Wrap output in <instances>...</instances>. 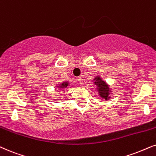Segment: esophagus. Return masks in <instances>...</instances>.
<instances>
[{
    "mask_svg": "<svg viewBox=\"0 0 156 156\" xmlns=\"http://www.w3.org/2000/svg\"><path fill=\"white\" fill-rule=\"evenodd\" d=\"M77 80H78V82H80V84H82L83 82H83V79L82 77H78Z\"/></svg>",
    "mask_w": 156,
    "mask_h": 156,
    "instance_id": "esophagus-1",
    "label": "esophagus"
}]
</instances>
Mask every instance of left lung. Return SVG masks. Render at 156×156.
Wrapping results in <instances>:
<instances>
[{
  "instance_id": "1",
  "label": "left lung",
  "mask_w": 156,
  "mask_h": 156,
  "mask_svg": "<svg viewBox=\"0 0 156 156\" xmlns=\"http://www.w3.org/2000/svg\"><path fill=\"white\" fill-rule=\"evenodd\" d=\"M94 85L96 86V89L98 90L99 95L101 97V98H104L105 100H110V97L109 95L111 90L108 84L103 81L100 76H96L94 79Z\"/></svg>"
}]
</instances>
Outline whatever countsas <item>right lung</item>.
<instances>
[{
	"label": "right lung",
	"mask_w": 156,
	"mask_h": 156,
	"mask_svg": "<svg viewBox=\"0 0 156 156\" xmlns=\"http://www.w3.org/2000/svg\"><path fill=\"white\" fill-rule=\"evenodd\" d=\"M68 85H69V82H63V83H62V84H60L59 86H58V87L59 89H64V88L67 87Z\"/></svg>",
	"instance_id": "right-lung-1"
}]
</instances>
